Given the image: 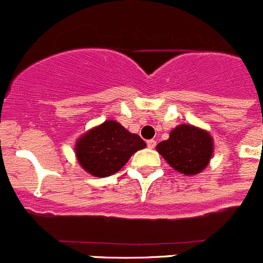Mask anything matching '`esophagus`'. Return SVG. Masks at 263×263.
I'll return each instance as SVG.
<instances>
[{
  "label": "esophagus",
  "instance_id": "34e87169",
  "mask_svg": "<svg viewBox=\"0 0 263 263\" xmlns=\"http://www.w3.org/2000/svg\"><path fill=\"white\" fill-rule=\"evenodd\" d=\"M156 144H157V142L154 139L147 140V145H148V148H151V149H153V148L156 147Z\"/></svg>",
  "mask_w": 263,
  "mask_h": 263
}]
</instances>
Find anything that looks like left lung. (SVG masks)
Listing matches in <instances>:
<instances>
[{"label":"left lung","instance_id":"8db88e82","mask_svg":"<svg viewBox=\"0 0 263 263\" xmlns=\"http://www.w3.org/2000/svg\"><path fill=\"white\" fill-rule=\"evenodd\" d=\"M157 151L176 171L186 176L201 172L213 154V139L209 133L192 125H178L167 140L157 145Z\"/></svg>","mask_w":263,"mask_h":263}]
</instances>
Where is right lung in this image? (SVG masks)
I'll list each match as a JSON object with an SVG mask.
<instances>
[{"label": "right lung", "instance_id": "add662e5", "mask_svg": "<svg viewBox=\"0 0 263 263\" xmlns=\"http://www.w3.org/2000/svg\"><path fill=\"white\" fill-rule=\"evenodd\" d=\"M145 148L139 135L132 134L118 121H105L86 133L76 144L81 166L91 175L105 177L116 173L137 151Z\"/></svg>", "mask_w": 263, "mask_h": 263}]
</instances>
